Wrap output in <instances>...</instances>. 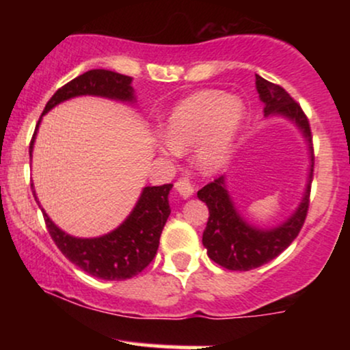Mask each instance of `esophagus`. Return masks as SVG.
Segmentation results:
<instances>
[{
	"label": "esophagus",
	"instance_id": "obj_1",
	"mask_svg": "<svg viewBox=\"0 0 350 350\" xmlns=\"http://www.w3.org/2000/svg\"><path fill=\"white\" fill-rule=\"evenodd\" d=\"M176 191L183 199H189L192 194H194V184L189 180V178H180L178 183H176Z\"/></svg>",
	"mask_w": 350,
	"mask_h": 350
}]
</instances>
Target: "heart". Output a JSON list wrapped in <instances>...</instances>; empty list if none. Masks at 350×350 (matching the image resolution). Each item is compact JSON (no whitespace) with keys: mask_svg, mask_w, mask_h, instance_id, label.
I'll use <instances>...</instances> for the list:
<instances>
[{"mask_svg":"<svg viewBox=\"0 0 350 350\" xmlns=\"http://www.w3.org/2000/svg\"><path fill=\"white\" fill-rule=\"evenodd\" d=\"M245 116L243 103L220 90H200L184 98L166 124V151L196 150L202 171H215L230 158Z\"/></svg>","mask_w":350,"mask_h":350,"instance_id":"heart-1","label":"heart"}]
</instances>
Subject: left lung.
Here are the masks:
<instances>
[{"mask_svg":"<svg viewBox=\"0 0 350 350\" xmlns=\"http://www.w3.org/2000/svg\"><path fill=\"white\" fill-rule=\"evenodd\" d=\"M255 77L256 92L265 105L263 115L267 118L283 116L295 123V126L303 135L309 151V174L303 198L295 212L284 222L267 228L252 226L237 211L234 199L227 189L226 176H220L198 192V198L208 207L207 227L202 234V243L207 248L208 258L214 260L220 267L234 271H248L271 262L298 237L306 220L312 167H314L311 130L306 115L284 88L268 82L260 75Z\"/></svg>","mask_w":350,"mask_h":350,"instance_id":"left-lung-1","label":"left lung"}]
</instances>
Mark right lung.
Returning <instances> with one entry per match:
<instances>
[{"label": "right lung", "instance_id": "obj_1", "mask_svg": "<svg viewBox=\"0 0 350 350\" xmlns=\"http://www.w3.org/2000/svg\"><path fill=\"white\" fill-rule=\"evenodd\" d=\"M131 82L133 79L128 75L116 74L111 70H88L60 87L47 102L42 115L66 100L83 97V95L135 103L136 97ZM39 123H41V118L31 139L29 156H33ZM171 189L172 184L143 187L138 202L135 204L130 215L115 230L105 235L92 237V239L69 235L52 222L44 208L41 211L52 240L72 263L95 278L122 281L133 278L138 273H142L154 258L164 224L171 214L170 200H167ZM34 199L36 202H39L36 192Z\"/></svg>", "mask_w": 350, "mask_h": 350}]
</instances>
